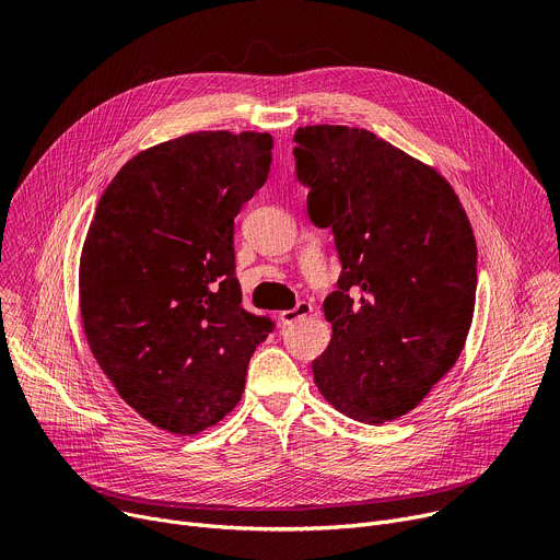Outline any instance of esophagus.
Masks as SVG:
<instances>
[{
  "label": "esophagus",
  "mask_w": 560,
  "mask_h": 560,
  "mask_svg": "<svg viewBox=\"0 0 560 560\" xmlns=\"http://www.w3.org/2000/svg\"><path fill=\"white\" fill-rule=\"evenodd\" d=\"M311 311H313V306H311L308 302H296V306L290 308V311H283V313L279 315V319H281L283 326H290V324H294V322H300L302 317H306Z\"/></svg>",
  "instance_id": "obj_1"
}]
</instances>
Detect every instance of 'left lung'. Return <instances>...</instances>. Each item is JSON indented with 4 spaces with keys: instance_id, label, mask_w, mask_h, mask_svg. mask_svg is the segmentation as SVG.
<instances>
[{
    "instance_id": "left-lung-1",
    "label": "left lung",
    "mask_w": 560,
    "mask_h": 560,
    "mask_svg": "<svg viewBox=\"0 0 560 560\" xmlns=\"http://www.w3.org/2000/svg\"><path fill=\"white\" fill-rule=\"evenodd\" d=\"M308 218L342 272L324 300L332 338L313 360L338 412L378 425L415 409L457 362L472 322L477 247L453 186L364 128L294 132Z\"/></svg>"
}]
</instances>
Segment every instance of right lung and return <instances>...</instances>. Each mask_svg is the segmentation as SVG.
Masks as SVG:
<instances>
[{
	"label": "right lung",
	"instance_id": "add662e5",
	"mask_svg": "<svg viewBox=\"0 0 560 560\" xmlns=\"http://www.w3.org/2000/svg\"><path fill=\"white\" fill-rule=\"evenodd\" d=\"M268 132H194L135 155L103 191L81 256L90 349L153 425L230 415L275 319L243 308L234 218L266 184Z\"/></svg>",
	"mask_w": 560,
	"mask_h": 560
}]
</instances>
